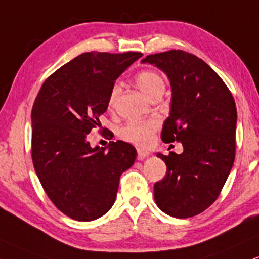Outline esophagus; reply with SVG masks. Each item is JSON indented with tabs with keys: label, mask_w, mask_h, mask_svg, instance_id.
<instances>
[{
	"label": "esophagus",
	"mask_w": 259,
	"mask_h": 259,
	"mask_svg": "<svg viewBox=\"0 0 259 259\" xmlns=\"http://www.w3.org/2000/svg\"><path fill=\"white\" fill-rule=\"evenodd\" d=\"M150 155L149 150H147L145 148H137V159L139 160H143L146 158H148Z\"/></svg>",
	"instance_id": "1"
}]
</instances>
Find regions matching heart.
Wrapping results in <instances>:
<instances>
[{"mask_svg": "<svg viewBox=\"0 0 259 259\" xmlns=\"http://www.w3.org/2000/svg\"><path fill=\"white\" fill-rule=\"evenodd\" d=\"M137 87L142 91V93L149 99L155 93L163 92L165 90V81L161 75L153 70H143L136 75L135 77ZM120 91L119 83H114L111 87L109 98H107V106L110 110H113L118 101ZM159 126V120L156 118L150 119H134L127 122L120 129V137L127 142L135 143L140 146H147L153 139L154 133Z\"/></svg>", "mask_w": 259, "mask_h": 259, "instance_id": "obj_1", "label": "heart"}]
</instances>
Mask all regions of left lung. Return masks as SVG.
Returning a JSON list of instances; mask_svg holds the SVG:
<instances>
[{"instance_id":"8db88e82","label":"left lung","mask_w":259,"mask_h":259,"mask_svg":"<svg viewBox=\"0 0 259 259\" xmlns=\"http://www.w3.org/2000/svg\"><path fill=\"white\" fill-rule=\"evenodd\" d=\"M142 63L155 65L167 75L172 99L161 139L181 142L184 148L182 154H158L167 171L154 184V198L173 218L195 217L217 201L233 166L235 101L222 78L189 52L149 55Z\"/></svg>"}]
</instances>
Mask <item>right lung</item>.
Listing matches in <instances>:
<instances>
[{"label":"right lung","mask_w":259,"mask_h":259,"mask_svg":"<svg viewBox=\"0 0 259 259\" xmlns=\"http://www.w3.org/2000/svg\"><path fill=\"white\" fill-rule=\"evenodd\" d=\"M141 52H84L50 75L32 109V160L40 184L56 207L76 221L110 210L119 178L136 159L130 143L92 148L87 135L101 126L117 77ZM104 129V127H103Z\"/></svg>","instance_id":"1"}]
</instances>
